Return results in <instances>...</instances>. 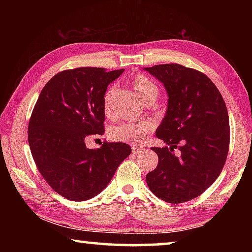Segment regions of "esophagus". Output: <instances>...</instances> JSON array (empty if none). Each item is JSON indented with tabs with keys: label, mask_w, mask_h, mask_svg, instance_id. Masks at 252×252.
I'll return each mask as SVG.
<instances>
[{
	"label": "esophagus",
	"mask_w": 252,
	"mask_h": 252,
	"mask_svg": "<svg viewBox=\"0 0 252 252\" xmlns=\"http://www.w3.org/2000/svg\"><path fill=\"white\" fill-rule=\"evenodd\" d=\"M143 151V148L142 147H139V146H132V153H141Z\"/></svg>",
	"instance_id": "1"
}]
</instances>
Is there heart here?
<instances>
[{
	"label": "heart",
	"instance_id": "obj_1",
	"mask_svg": "<svg viewBox=\"0 0 252 252\" xmlns=\"http://www.w3.org/2000/svg\"><path fill=\"white\" fill-rule=\"evenodd\" d=\"M132 87L141 100L146 103L149 101H156L159 96V89L153 81L147 75L136 74L132 78ZM117 92V88L111 85L103 95V111L106 117H112V97ZM153 130V123L149 120L125 122L114 126L110 129V136L114 141L140 144L142 143L149 133Z\"/></svg>",
	"mask_w": 252,
	"mask_h": 252
}]
</instances>
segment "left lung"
Here are the masks:
<instances>
[{
    "label": "left lung",
    "mask_w": 252,
    "mask_h": 252,
    "mask_svg": "<svg viewBox=\"0 0 252 252\" xmlns=\"http://www.w3.org/2000/svg\"><path fill=\"white\" fill-rule=\"evenodd\" d=\"M163 84L165 116L156 131L165 147L151 148L159 163L147 174L149 189L169 203L199 197L222 170L228 156L229 116L222 95L206 74L180 64L144 67ZM181 150L179 156L174 148Z\"/></svg>",
    "instance_id": "1"
}]
</instances>
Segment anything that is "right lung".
I'll return each mask as SVG.
<instances>
[{
    "label": "right lung",
    "mask_w": 252,
    "mask_h": 252,
    "mask_svg": "<svg viewBox=\"0 0 252 252\" xmlns=\"http://www.w3.org/2000/svg\"><path fill=\"white\" fill-rule=\"evenodd\" d=\"M123 71L65 70L42 89L29 122V146L42 177L65 199L95 197L130 156L131 147L122 142L85 146L89 136L104 133L103 95Z\"/></svg>",
    "instance_id": "add662e5"
}]
</instances>
